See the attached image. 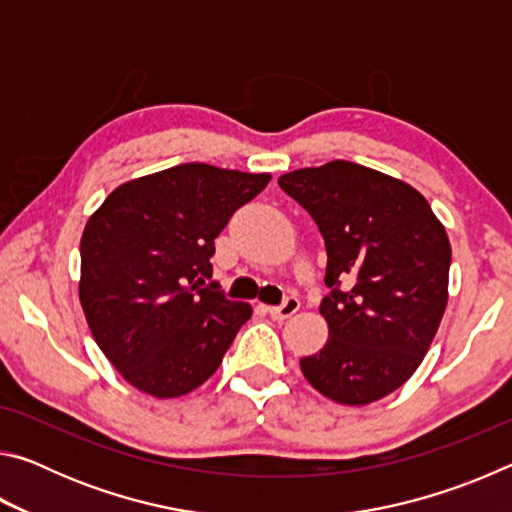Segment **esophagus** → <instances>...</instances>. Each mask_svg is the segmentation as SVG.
Returning a JSON list of instances; mask_svg holds the SVG:
<instances>
[{
  "instance_id": "esophagus-1",
  "label": "esophagus",
  "mask_w": 512,
  "mask_h": 512,
  "mask_svg": "<svg viewBox=\"0 0 512 512\" xmlns=\"http://www.w3.org/2000/svg\"><path fill=\"white\" fill-rule=\"evenodd\" d=\"M300 309V300L298 298H287L282 302V305L277 307H266L268 314H271L275 320H284V318H291L296 311Z\"/></svg>"
}]
</instances>
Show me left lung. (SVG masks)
Listing matches in <instances>:
<instances>
[{
	"label": "left lung",
	"mask_w": 512,
	"mask_h": 512,
	"mask_svg": "<svg viewBox=\"0 0 512 512\" xmlns=\"http://www.w3.org/2000/svg\"><path fill=\"white\" fill-rule=\"evenodd\" d=\"M277 183L314 216L327 250L332 293L318 311L329 336L300 359L302 375L332 402H377L418 370L443 320L445 225L418 189L357 162L296 169Z\"/></svg>",
	"instance_id": "obj_1"
}]
</instances>
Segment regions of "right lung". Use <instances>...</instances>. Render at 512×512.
Segmentation results:
<instances>
[{
	"mask_svg": "<svg viewBox=\"0 0 512 512\" xmlns=\"http://www.w3.org/2000/svg\"><path fill=\"white\" fill-rule=\"evenodd\" d=\"M271 173L187 162L112 189L85 223L79 300L94 341L128 384L158 400L221 366L248 302L201 289L214 239Z\"/></svg>",
	"mask_w": 512,
	"mask_h": 512,
	"instance_id": "1",
	"label": "right lung"
}]
</instances>
